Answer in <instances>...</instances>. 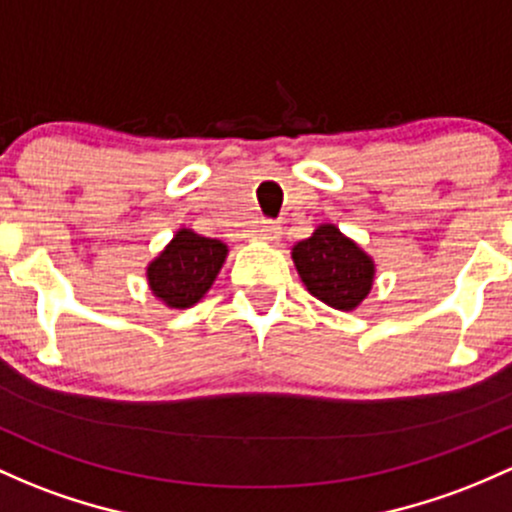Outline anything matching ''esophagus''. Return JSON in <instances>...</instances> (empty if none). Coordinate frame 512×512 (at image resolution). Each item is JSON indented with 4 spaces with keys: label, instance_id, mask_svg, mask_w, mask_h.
<instances>
[{
    "label": "esophagus",
    "instance_id": "1",
    "mask_svg": "<svg viewBox=\"0 0 512 512\" xmlns=\"http://www.w3.org/2000/svg\"><path fill=\"white\" fill-rule=\"evenodd\" d=\"M279 235H282V228H279L274 221H262L260 226H257V238L267 240V243H272V240H277Z\"/></svg>",
    "mask_w": 512,
    "mask_h": 512
}]
</instances>
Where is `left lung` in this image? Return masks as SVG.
<instances>
[{
	"instance_id": "obj_1",
	"label": "left lung",
	"mask_w": 512,
	"mask_h": 512,
	"mask_svg": "<svg viewBox=\"0 0 512 512\" xmlns=\"http://www.w3.org/2000/svg\"><path fill=\"white\" fill-rule=\"evenodd\" d=\"M291 260L308 294L335 311H355L374 286V260L333 223L291 247Z\"/></svg>"
}]
</instances>
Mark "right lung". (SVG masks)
Returning <instances> with one entry per match:
<instances>
[{"mask_svg": "<svg viewBox=\"0 0 512 512\" xmlns=\"http://www.w3.org/2000/svg\"><path fill=\"white\" fill-rule=\"evenodd\" d=\"M226 257V243L204 238L192 228H179L165 250L145 267L148 289L167 308H192L209 294Z\"/></svg>", "mask_w": 512, "mask_h": 512, "instance_id": "1", "label": "right lung"}]
</instances>
